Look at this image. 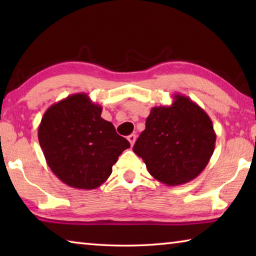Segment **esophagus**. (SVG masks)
Returning <instances> with one entry per match:
<instances>
[{
	"instance_id": "esophagus-1",
	"label": "esophagus",
	"mask_w": 256,
	"mask_h": 256,
	"mask_svg": "<svg viewBox=\"0 0 256 256\" xmlns=\"http://www.w3.org/2000/svg\"><path fill=\"white\" fill-rule=\"evenodd\" d=\"M128 140L130 141L131 146H133L134 142H136V134H130V136H128Z\"/></svg>"
}]
</instances>
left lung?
Masks as SVG:
<instances>
[{"label":"left lung","instance_id":"obj_1","mask_svg":"<svg viewBox=\"0 0 256 256\" xmlns=\"http://www.w3.org/2000/svg\"><path fill=\"white\" fill-rule=\"evenodd\" d=\"M216 133L209 115L183 94L170 106L152 107L144 131L133 146L156 180L180 185L201 174L214 151Z\"/></svg>","mask_w":256,"mask_h":256}]
</instances>
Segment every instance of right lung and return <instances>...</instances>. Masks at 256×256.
<instances>
[{"label":"right lung","instance_id":"obj_1","mask_svg":"<svg viewBox=\"0 0 256 256\" xmlns=\"http://www.w3.org/2000/svg\"><path fill=\"white\" fill-rule=\"evenodd\" d=\"M102 112L86 94H73L52 105L38 126L47 164L71 188H97L110 176L120 154L130 148Z\"/></svg>","mask_w":256,"mask_h":256}]
</instances>
